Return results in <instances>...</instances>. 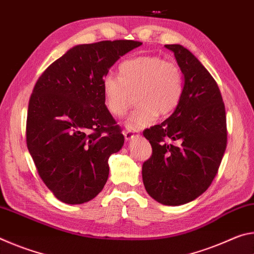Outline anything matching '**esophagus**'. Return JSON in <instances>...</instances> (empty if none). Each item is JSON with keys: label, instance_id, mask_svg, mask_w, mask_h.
<instances>
[{"label": "esophagus", "instance_id": "esophagus-1", "mask_svg": "<svg viewBox=\"0 0 254 254\" xmlns=\"http://www.w3.org/2000/svg\"><path fill=\"white\" fill-rule=\"evenodd\" d=\"M137 131H132V130H128V131H124V137H126V140H131L133 137H135L137 135Z\"/></svg>", "mask_w": 254, "mask_h": 254}]
</instances>
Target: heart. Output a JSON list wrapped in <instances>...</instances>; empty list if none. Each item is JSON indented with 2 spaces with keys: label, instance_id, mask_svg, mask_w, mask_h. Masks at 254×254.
Masks as SVG:
<instances>
[{
  "label": "heart",
  "instance_id": "b5f03b06",
  "mask_svg": "<svg viewBox=\"0 0 254 254\" xmlns=\"http://www.w3.org/2000/svg\"><path fill=\"white\" fill-rule=\"evenodd\" d=\"M106 109L115 118L126 115L133 102L136 109L128 115L126 127L135 131L152 124L160 115H168L183 96L184 80L180 68L157 56H142L123 62L119 77L106 75L102 80Z\"/></svg>",
  "mask_w": 254,
  "mask_h": 254
}]
</instances>
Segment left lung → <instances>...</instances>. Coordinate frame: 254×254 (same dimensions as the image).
<instances>
[{"label": "left lung", "instance_id": "left-lung-1", "mask_svg": "<svg viewBox=\"0 0 254 254\" xmlns=\"http://www.w3.org/2000/svg\"><path fill=\"white\" fill-rule=\"evenodd\" d=\"M184 75L183 96L174 113L143 132L152 156L142 166L145 190L158 203L178 206L206 191L224 156L227 131L220 88L188 49L166 45Z\"/></svg>", "mask_w": 254, "mask_h": 254}]
</instances>
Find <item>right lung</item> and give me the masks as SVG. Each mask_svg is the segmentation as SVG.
Masks as SVG:
<instances>
[{
  "label": "right lung",
  "mask_w": 254,
  "mask_h": 254,
  "mask_svg": "<svg viewBox=\"0 0 254 254\" xmlns=\"http://www.w3.org/2000/svg\"><path fill=\"white\" fill-rule=\"evenodd\" d=\"M142 42L78 45L47 68L34 86L27 118V145L38 174L66 204L100 194L109 178V158L124 136L106 109L102 80L120 57Z\"/></svg>",
  "instance_id": "obj_1"
}]
</instances>
